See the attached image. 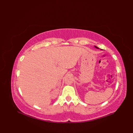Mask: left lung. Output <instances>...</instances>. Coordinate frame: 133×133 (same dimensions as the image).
I'll return each instance as SVG.
<instances>
[{
    "label": "left lung",
    "instance_id": "8db88e82",
    "mask_svg": "<svg viewBox=\"0 0 133 133\" xmlns=\"http://www.w3.org/2000/svg\"><path fill=\"white\" fill-rule=\"evenodd\" d=\"M96 48V49H99V48L98 47H97V46H94Z\"/></svg>",
    "mask_w": 133,
    "mask_h": 133
}]
</instances>
